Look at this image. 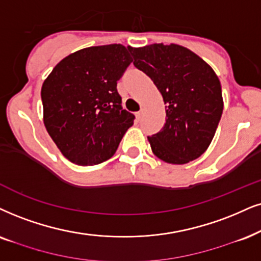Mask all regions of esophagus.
Instances as JSON below:
<instances>
[{
  "label": "esophagus",
  "instance_id": "1",
  "mask_svg": "<svg viewBox=\"0 0 261 261\" xmlns=\"http://www.w3.org/2000/svg\"><path fill=\"white\" fill-rule=\"evenodd\" d=\"M142 114H143V110H141L140 112H137V113H136V117H137V119H141Z\"/></svg>",
  "mask_w": 261,
  "mask_h": 261
}]
</instances>
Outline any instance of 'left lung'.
Wrapping results in <instances>:
<instances>
[{"instance_id": "8db88e82", "label": "left lung", "mask_w": 261, "mask_h": 261, "mask_svg": "<svg viewBox=\"0 0 261 261\" xmlns=\"http://www.w3.org/2000/svg\"><path fill=\"white\" fill-rule=\"evenodd\" d=\"M128 50L134 65L153 81L166 105L164 127L148 137L151 151L167 164L197 159L210 147L223 113L218 75L199 55L174 43Z\"/></svg>"}]
</instances>
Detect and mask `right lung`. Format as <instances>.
<instances>
[{"mask_svg": "<svg viewBox=\"0 0 261 261\" xmlns=\"http://www.w3.org/2000/svg\"><path fill=\"white\" fill-rule=\"evenodd\" d=\"M133 58L123 44L81 49L43 82V123L66 159L81 166L112 158L135 115L121 108L117 81Z\"/></svg>", "mask_w": 261, "mask_h": 261, "instance_id": "obj_1", "label": "right lung"}]
</instances>
